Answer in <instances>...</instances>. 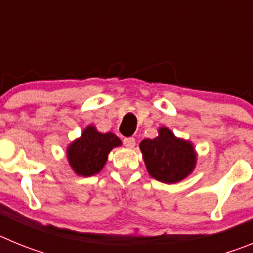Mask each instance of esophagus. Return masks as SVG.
<instances>
[{"mask_svg":"<svg viewBox=\"0 0 253 253\" xmlns=\"http://www.w3.org/2000/svg\"><path fill=\"white\" fill-rule=\"evenodd\" d=\"M123 143H124L125 147H128V148H133L135 146V139L133 137H129V138H124L123 139Z\"/></svg>","mask_w":253,"mask_h":253,"instance_id":"1","label":"esophagus"}]
</instances>
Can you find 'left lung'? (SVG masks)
Wrapping results in <instances>:
<instances>
[{"label":"left lung","mask_w":253,"mask_h":253,"mask_svg":"<svg viewBox=\"0 0 253 253\" xmlns=\"http://www.w3.org/2000/svg\"><path fill=\"white\" fill-rule=\"evenodd\" d=\"M139 147L149 175L165 184L184 180L195 167L191 143L177 139L167 128H161L154 139L142 140Z\"/></svg>","instance_id":"obj_1"}]
</instances>
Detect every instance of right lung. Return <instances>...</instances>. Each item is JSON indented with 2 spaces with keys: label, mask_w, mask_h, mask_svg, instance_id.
<instances>
[{
  "label": "right lung",
  "mask_w": 253,
  "mask_h": 253,
  "mask_svg": "<svg viewBox=\"0 0 253 253\" xmlns=\"http://www.w3.org/2000/svg\"><path fill=\"white\" fill-rule=\"evenodd\" d=\"M120 144L122 142L115 134L99 133L95 126L90 125L81 138L68 147L69 165L77 175L92 176L101 171L109 152Z\"/></svg>",
  "instance_id": "add662e5"
}]
</instances>
